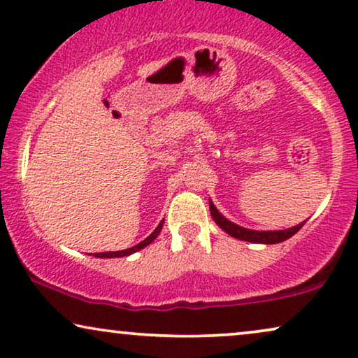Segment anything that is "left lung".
<instances>
[{
    "label": "left lung",
    "mask_w": 358,
    "mask_h": 358,
    "mask_svg": "<svg viewBox=\"0 0 358 358\" xmlns=\"http://www.w3.org/2000/svg\"><path fill=\"white\" fill-rule=\"evenodd\" d=\"M210 213L217 224L222 229H224L229 236L236 238V239H243V241H249V243H262V244H275V243H282L285 239L292 238L293 234L298 233L301 229V227L305 223L296 224V227L288 228V229H280V231H254V229H248V228H241L238 224H234L223 217L222 213L215 208V205L210 202Z\"/></svg>",
    "instance_id": "obj_1"
}]
</instances>
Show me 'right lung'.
<instances>
[{"instance_id": "obj_1", "label": "right lung", "mask_w": 358, "mask_h": 358, "mask_svg": "<svg viewBox=\"0 0 358 358\" xmlns=\"http://www.w3.org/2000/svg\"><path fill=\"white\" fill-rule=\"evenodd\" d=\"M161 228H163V222H161V223L158 224V228H156L155 231L151 233L148 238L143 239V241L138 243V244H136V246H134V248L124 249V251H115V252H97V254H94V256H96V257H122V256H130V254H134V252H136V251H140V249H143L145 246H148V244L153 243V241H155V238L158 236V234H159Z\"/></svg>"}]
</instances>
